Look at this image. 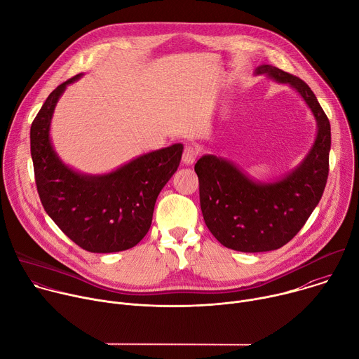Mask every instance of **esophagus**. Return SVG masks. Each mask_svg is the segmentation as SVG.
<instances>
[{
    "mask_svg": "<svg viewBox=\"0 0 359 359\" xmlns=\"http://www.w3.org/2000/svg\"><path fill=\"white\" fill-rule=\"evenodd\" d=\"M197 153H198V151H197L194 147L186 146L184 150H183V155H182V162H183L184 165H193L194 161H196V158H197Z\"/></svg>",
    "mask_w": 359,
    "mask_h": 359,
    "instance_id": "esophagus-1",
    "label": "esophagus"
}]
</instances>
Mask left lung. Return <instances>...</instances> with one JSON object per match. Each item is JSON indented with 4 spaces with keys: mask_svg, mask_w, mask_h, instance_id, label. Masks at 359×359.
Listing matches in <instances>:
<instances>
[{
    "mask_svg": "<svg viewBox=\"0 0 359 359\" xmlns=\"http://www.w3.org/2000/svg\"><path fill=\"white\" fill-rule=\"evenodd\" d=\"M254 74L298 92L316 118L317 137L302 162L276 182L254 180L216 155H204L194 165L208 229L224 247L243 252L277 250L301 230L324 193L331 149L330 121L309 85L271 65H260Z\"/></svg>",
    "mask_w": 359,
    "mask_h": 359,
    "instance_id": "8db88e82",
    "label": "left lung"
}]
</instances>
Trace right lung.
<instances>
[{
  "label": "right lung",
  "mask_w": 359,
  "mask_h": 359,
  "mask_svg": "<svg viewBox=\"0 0 359 359\" xmlns=\"http://www.w3.org/2000/svg\"><path fill=\"white\" fill-rule=\"evenodd\" d=\"M81 76L50 92L31 125L35 183L45 212L75 244L90 252L123 251L149 231L156 198L179 168L183 144L144 153L105 175L67 166L49 129L61 95Z\"/></svg>",
  "instance_id": "1"
}]
</instances>
